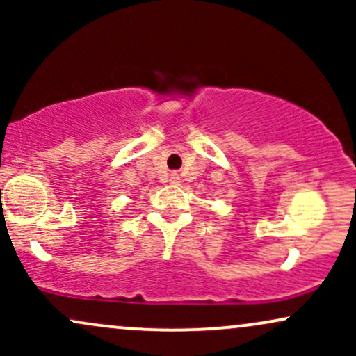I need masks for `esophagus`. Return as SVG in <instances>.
I'll list each match as a JSON object with an SVG mask.
<instances>
[{
  "mask_svg": "<svg viewBox=\"0 0 356 356\" xmlns=\"http://www.w3.org/2000/svg\"><path fill=\"white\" fill-rule=\"evenodd\" d=\"M169 177H170V182H172V184L179 182V174L177 172H170Z\"/></svg>",
  "mask_w": 356,
  "mask_h": 356,
  "instance_id": "1",
  "label": "esophagus"
}]
</instances>
